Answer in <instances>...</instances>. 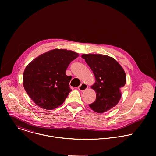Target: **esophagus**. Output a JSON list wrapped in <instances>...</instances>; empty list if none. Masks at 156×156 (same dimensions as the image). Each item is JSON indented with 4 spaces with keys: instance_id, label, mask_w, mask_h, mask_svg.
I'll return each mask as SVG.
<instances>
[{
    "instance_id": "esophagus-1",
    "label": "esophagus",
    "mask_w": 156,
    "mask_h": 156,
    "mask_svg": "<svg viewBox=\"0 0 156 156\" xmlns=\"http://www.w3.org/2000/svg\"><path fill=\"white\" fill-rule=\"evenodd\" d=\"M88 86L87 84H86L85 83H82L79 87H78V89L81 91V92H83L85 90H86L87 89Z\"/></svg>"
}]
</instances>
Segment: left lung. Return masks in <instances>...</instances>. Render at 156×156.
<instances>
[{
  "instance_id": "left-lung-1",
  "label": "left lung",
  "mask_w": 156,
  "mask_h": 156,
  "mask_svg": "<svg viewBox=\"0 0 156 156\" xmlns=\"http://www.w3.org/2000/svg\"><path fill=\"white\" fill-rule=\"evenodd\" d=\"M81 57L85 59L95 78V83L91 88L96 92V99L89 106L98 113L108 112L121 99L120 89L126 83V73L121 65L108 56L84 54Z\"/></svg>"
}]
</instances>
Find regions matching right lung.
<instances>
[{
    "mask_svg": "<svg viewBox=\"0 0 156 156\" xmlns=\"http://www.w3.org/2000/svg\"><path fill=\"white\" fill-rule=\"evenodd\" d=\"M79 55L70 50L55 49L34 59L26 67L23 86L38 107L53 110L61 105L72 90L71 76L66 74L70 62Z\"/></svg>",
    "mask_w": 156,
    "mask_h": 156,
    "instance_id": "add662e5",
    "label": "right lung"
}]
</instances>
